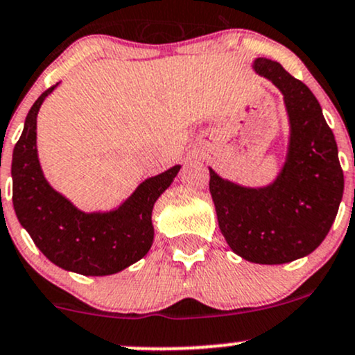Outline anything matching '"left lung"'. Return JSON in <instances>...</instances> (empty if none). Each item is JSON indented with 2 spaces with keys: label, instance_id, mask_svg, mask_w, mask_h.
I'll return each mask as SVG.
<instances>
[{
  "label": "left lung",
  "instance_id": "obj_1",
  "mask_svg": "<svg viewBox=\"0 0 355 355\" xmlns=\"http://www.w3.org/2000/svg\"><path fill=\"white\" fill-rule=\"evenodd\" d=\"M257 74L279 87L291 137L272 184L243 188L209 169L220 230L235 254L255 264H284L311 254L329 234L344 194L335 137L306 85L279 62L259 57Z\"/></svg>",
  "mask_w": 355,
  "mask_h": 355
}]
</instances>
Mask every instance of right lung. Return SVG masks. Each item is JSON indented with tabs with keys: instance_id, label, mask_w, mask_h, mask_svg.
Segmentation results:
<instances>
[{
	"instance_id": "1",
	"label": "right lung",
	"mask_w": 355,
	"mask_h": 355,
	"mask_svg": "<svg viewBox=\"0 0 355 355\" xmlns=\"http://www.w3.org/2000/svg\"><path fill=\"white\" fill-rule=\"evenodd\" d=\"M51 86L33 103L13 148V207L40 252L59 268L83 276L120 272L148 252L154 240L152 208L181 166L148 178L120 208L85 213L45 181L37 157V115Z\"/></svg>"
}]
</instances>
